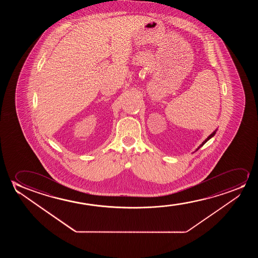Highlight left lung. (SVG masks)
<instances>
[{"instance_id":"8db88e82","label":"left lung","mask_w":258,"mask_h":258,"mask_svg":"<svg viewBox=\"0 0 258 258\" xmlns=\"http://www.w3.org/2000/svg\"><path fill=\"white\" fill-rule=\"evenodd\" d=\"M216 131H213V132H212V134L210 135V136H209L208 138H206V139H205V141H204V142H203V143H202V145H200V146H199V147H198V148L197 149V151H198V149L201 148L202 146H203V145H205V143H206V142L208 141L209 139H211V138H212V137H213V136H214V135L216 134Z\"/></svg>"}]
</instances>
